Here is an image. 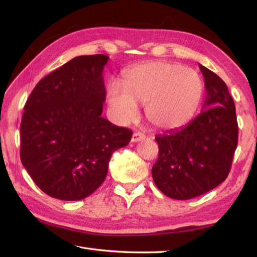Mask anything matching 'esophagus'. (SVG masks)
<instances>
[{
    "label": "esophagus",
    "mask_w": 257,
    "mask_h": 257,
    "mask_svg": "<svg viewBox=\"0 0 257 257\" xmlns=\"http://www.w3.org/2000/svg\"><path fill=\"white\" fill-rule=\"evenodd\" d=\"M146 139V136L141 133H135L132 137L133 143H138V141H143Z\"/></svg>",
    "instance_id": "1"
}]
</instances>
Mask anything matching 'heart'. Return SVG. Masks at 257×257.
<instances>
[{
	"label": "heart",
	"instance_id": "heart-1",
	"mask_svg": "<svg viewBox=\"0 0 257 257\" xmlns=\"http://www.w3.org/2000/svg\"><path fill=\"white\" fill-rule=\"evenodd\" d=\"M204 94V84L194 69L170 62H150L130 68L123 87L111 80L107 99L112 116L129 122L146 105L147 119L157 128L173 130L191 121Z\"/></svg>",
	"mask_w": 257,
	"mask_h": 257
}]
</instances>
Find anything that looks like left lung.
Returning <instances> with one entry per match:
<instances>
[{"label":"left lung","instance_id":"8db88e82","mask_svg":"<svg viewBox=\"0 0 257 257\" xmlns=\"http://www.w3.org/2000/svg\"><path fill=\"white\" fill-rule=\"evenodd\" d=\"M204 77L203 110L185 127L159 135V157L152 178L162 193L189 200L209 192L226 179L238 139L235 105L227 87L210 69Z\"/></svg>","mask_w":257,"mask_h":257}]
</instances>
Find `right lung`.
<instances>
[{
  "instance_id": "obj_1",
  "label": "right lung",
  "mask_w": 257,
  "mask_h": 257,
  "mask_svg": "<svg viewBox=\"0 0 257 257\" xmlns=\"http://www.w3.org/2000/svg\"><path fill=\"white\" fill-rule=\"evenodd\" d=\"M109 57L78 56L33 89L21 122V161L43 192L78 201L105 181L111 155L133 132L101 117Z\"/></svg>"
}]
</instances>
